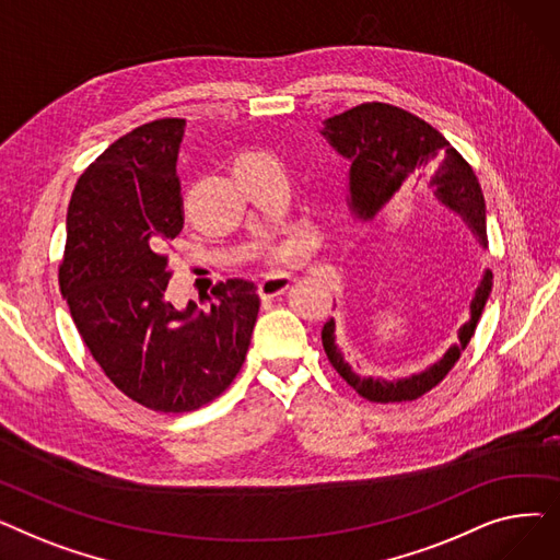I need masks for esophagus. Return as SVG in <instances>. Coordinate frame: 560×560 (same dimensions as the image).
Masks as SVG:
<instances>
[{
	"mask_svg": "<svg viewBox=\"0 0 560 560\" xmlns=\"http://www.w3.org/2000/svg\"><path fill=\"white\" fill-rule=\"evenodd\" d=\"M292 279L288 275H270L258 283V295L260 298H279L290 288Z\"/></svg>",
	"mask_w": 560,
	"mask_h": 560,
	"instance_id": "esophagus-1",
	"label": "esophagus"
}]
</instances>
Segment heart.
<instances>
[{
	"mask_svg": "<svg viewBox=\"0 0 560 560\" xmlns=\"http://www.w3.org/2000/svg\"><path fill=\"white\" fill-rule=\"evenodd\" d=\"M283 254H285V252H281V256H283Z\"/></svg>",
	"mask_w": 560,
	"mask_h": 560,
	"instance_id": "b5f03b06",
	"label": "heart"
}]
</instances>
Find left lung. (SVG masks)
Returning a JSON list of instances; mask_svg holds the SVG:
<instances>
[{
  "label": "left lung",
  "mask_w": 560,
  "mask_h": 560,
  "mask_svg": "<svg viewBox=\"0 0 560 560\" xmlns=\"http://www.w3.org/2000/svg\"><path fill=\"white\" fill-rule=\"evenodd\" d=\"M319 133L349 161L347 206L354 220L374 222L381 211H386V206L427 184L435 201L456 213L472 231L477 243L483 249L488 247L486 199L477 174L447 138L418 115L390 104L370 102L329 117L322 122ZM490 290L492 272L483 268L467 306V319L458 329V342L433 365L416 374L384 378L357 372L345 361L342 349L336 342L334 317L322 327V345L336 372L361 397L381 404L413 401L435 388L460 359V351L475 336Z\"/></svg>",
  "instance_id": "left-lung-1"
}]
</instances>
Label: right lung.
Listing matches in <instances>:
<instances>
[{
  "mask_svg": "<svg viewBox=\"0 0 560 560\" xmlns=\"http://www.w3.org/2000/svg\"><path fill=\"white\" fill-rule=\"evenodd\" d=\"M186 120L165 117L117 138L77 182L58 283L104 374L159 413H188L241 372L260 300L231 279L211 308L165 300V249L184 229L176 156Z\"/></svg>",
  "mask_w": 560,
  "mask_h": 560,
  "instance_id": "add662e5",
  "label": "right lung"
}]
</instances>
